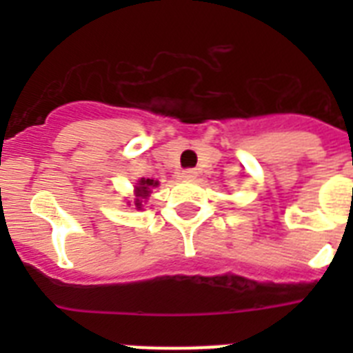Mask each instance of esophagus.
<instances>
[{
  "label": "esophagus",
  "mask_w": 353,
  "mask_h": 353,
  "mask_svg": "<svg viewBox=\"0 0 353 353\" xmlns=\"http://www.w3.org/2000/svg\"><path fill=\"white\" fill-rule=\"evenodd\" d=\"M182 179L183 180H194L196 179V171L194 170H183L182 171Z\"/></svg>",
  "instance_id": "esophagus-1"
}]
</instances>
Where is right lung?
I'll return each instance as SVG.
<instances>
[{
	"label": "right lung",
	"mask_w": 353,
	"mask_h": 353,
	"mask_svg": "<svg viewBox=\"0 0 353 353\" xmlns=\"http://www.w3.org/2000/svg\"><path fill=\"white\" fill-rule=\"evenodd\" d=\"M159 185L157 180H152V179H141L138 180V183H136V189H134V194H136V199H134V205H136V208L138 210H141L143 203H145L146 199L150 198V194H152V189H155V187Z\"/></svg>",
	"instance_id": "obj_1"
}]
</instances>
